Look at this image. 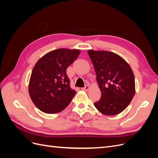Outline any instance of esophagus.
<instances>
[{
  "label": "esophagus",
  "mask_w": 158,
  "mask_h": 158,
  "mask_svg": "<svg viewBox=\"0 0 158 158\" xmlns=\"http://www.w3.org/2000/svg\"><path fill=\"white\" fill-rule=\"evenodd\" d=\"M89 85H85V86H84V88H82V90H84V91H88V90L89 89Z\"/></svg>",
  "instance_id": "34e87169"
}]
</instances>
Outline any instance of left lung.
Masks as SVG:
<instances>
[{"label":"left lung","instance_id":"8db88e82","mask_svg":"<svg viewBox=\"0 0 158 158\" xmlns=\"http://www.w3.org/2000/svg\"><path fill=\"white\" fill-rule=\"evenodd\" d=\"M96 73L102 97L94 106L106 115H115L125 110L135 94V76L121 56L109 51H88Z\"/></svg>","mask_w":158,"mask_h":158}]
</instances>
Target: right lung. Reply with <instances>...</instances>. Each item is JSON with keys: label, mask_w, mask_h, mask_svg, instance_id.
<instances>
[{"label": "right lung", "mask_w": 158, "mask_h": 158, "mask_svg": "<svg viewBox=\"0 0 158 158\" xmlns=\"http://www.w3.org/2000/svg\"><path fill=\"white\" fill-rule=\"evenodd\" d=\"M80 52L78 49H56L37 62L30 80L29 94L41 111L59 113L72 101L76 91L70 88L66 69L78 58Z\"/></svg>", "instance_id": "obj_1"}]
</instances>
